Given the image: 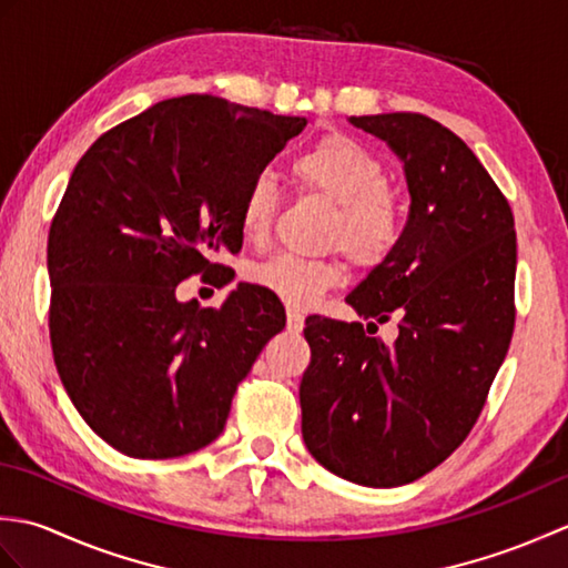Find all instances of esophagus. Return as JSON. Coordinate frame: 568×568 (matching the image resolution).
Segmentation results:
<instances>
[{"label": "esophagus", "mask_w": 568, "mask_h": 568, "mask_svg": "<svg viewBox=\"0 0 568 568\" xmlns=\"http://www.w3.org/2000/svg\"><path fill=\"white\" fill-rule=\"evenodd\" d=\"M305 327V317L300 315L297 310H287V332H303Z\"/></svg>", "instance_id": "34e87169"}]
</instances>
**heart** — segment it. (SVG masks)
<instances>
[{
	"label": "heart",
	"mask_w": 568,
	"mask_h": 568,
	"mask_svg": "<svg viewBox=\"0 0 568 568\" xmlns=\"http://www.w3.org/2000/svg\"><path fill=\"white\" fill-rule=\"evenodd\" d=\"M295 183L336 204L329 244L342 246L361 265L381 263L400 236V207L390 195L383 161L364 143L327 136L303 151L291 165ZM277 185L271 173H256L239 204V229L251 244L268 239L277 212ZM344 268L332 258H305L277 253L253 265L251 281L287 307L307 310L339 285Z\"/></svg>",
	"instance_id": "1"
}]
</instances>
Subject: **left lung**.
I'll use <instances>...</instances> for the list:
<instances>
[{
  "label": "left lung",
  "mask_w": 568,
  "mask_h": 568,
  "mask_svg": "<svg viewBox=\"0 0 568 568\" xmlns=\"http://www.w3.org/2000/svg\"><path fill=\"white\" fill-rule=\"evenodd\" d=\"M348 122L403 161L409 214L395 248L346 295L368 327L305 320L303 439L332 474L395 488L437 468L486 405L515 327V220L474 151L434 119ZM393 314V345L367 336Z\"/></svg>",
  "instance_id": "left-lung-1"
}]
</instances>
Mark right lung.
Listing matches in <instances>:
<instances>
[{
	"label": "right lung",
	"instance_id": "add662e5",
	"mask_svg": "<svg viewBox=\"0 0 568 568\" xmlns=\"http://www.w3.org/2000/svg\"><path fill=\"white\" fill-rule=\"evenodd\" d=\"M212 94L149 106L92 143L48 232L58 376L94 434L134 458H173L220 437L236 385L285 327L281 300L239 283L220 310L178 283L232 281L251 178L305 129Z\"/></svg>",
	"mask_w": 568,
	"mask_h": 568
}]
</instances>
